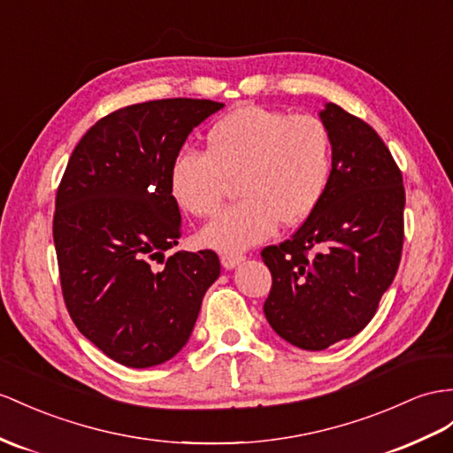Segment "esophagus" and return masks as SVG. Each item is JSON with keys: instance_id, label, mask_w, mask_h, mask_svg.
Returning a JSON list of instances; mask_svg holds the SVG:
<instances>
[{"instance_id": "34e87169", "label": "esophagus", "mask_w": 453, "mask_h": 453, "mask_svg": "<svg viewBox=\"0 0 453 453\" xmlns=\"http://www.w3.org/2000/svg\"><path fill=\"white\" fill-rule=\"evenodd\" d=\"M222 265L226 270H234V268H237V265L245 260V257H242V254H234V252H229V254H222Z\"/></svg>"}]
</instances>
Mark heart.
<instances>
[{
  "label": "heart",
  "instance_id": "obj_1",
  "mask_svg": "<svg viewBox=\"0 0 453 453\" xmlns=\"http://www.w3.org/2000/svg\"><path fill=\"white\" fill-rule=\"evenodd\" d=\"M333 172V142L314 114L242 105L206 134V150H183L170 166V193L185 212L206 218L222 206L229 181L241 201L208 224L206 247L237 252L268 239L277 224L298 226L316 212Z\"/></svg>",
  "mask_w": 453,
  "mask_h": 453
}]
</instances>
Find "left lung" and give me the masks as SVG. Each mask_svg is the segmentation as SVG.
<instances>
[{
    "label": "left lung",
    "instance_id": "8db88e82",
    "mask_svg": "<svg viewBox=\"0 0 453 453\" xmlns=\"http://www.w3.org/2000/svg\"><path fill=\"white\" fill-rule=\"evenodd\" d=\"M319 119L333 142L326 196L291 239L262 250L273 280L265 319L303 350H326L373 319L403 245L405 193L388 147L334 103Z\"/></svg>",
    "mask_w": 453,
    "mask_h": 453
}]
</instances>
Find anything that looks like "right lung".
I'll list each match as a JSON object with an SVG mask.
<instances>
[{
  "mask_svg": "<svg viewBox=\"0 0 453 453\" xmlns=\"http://www.w3.org/2000/svg\"><path fill=\"white\" fill-rule=\"evenodd\" d=\"M222 107L176 97L114 111L80 139L57 189L53 241L66 310L122 365L145 369L176 356L219 277L212 250L166 260L165 250L181 237L172 162L193 127Z\"/></svg>",
  "mask_w": 453,
  "mask_h": 453,
  "instance_id": "right-lung-1",
  "label": "right lung"
}]
</instances>
